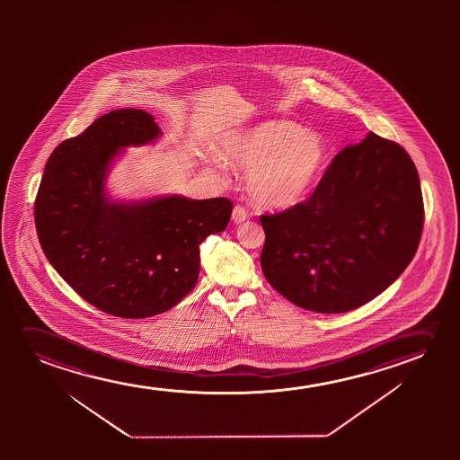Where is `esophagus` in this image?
Here are the masks:
<instances>
[{
	"label": "esophagus",
	"instance_id": "esophagus-1",
	"mask_svg": "<svg viewBox=\"0 0 460 460\" xmlns=\"http://www.w3.org/2000/svg\"><path fill=\"white\" fill-rule=\"evenodd\" d=\"M248 220V212H246V208L243 206H235L233 208V221L234 223H243V221Z\"/></svg>",
	"mask_w": 460,
	"mask_h": 460
}]
</instances>
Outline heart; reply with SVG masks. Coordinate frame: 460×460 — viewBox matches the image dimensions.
<instances>
[{
    "mask_svg": "<svg viewBox=\"0 0 460 460\" xmlns=\"http://www.w3.org/2000/svg\"><path fill=\"white\" fill-rule=\"evenodd\" d=\"M217 149L227 164L250 168L248 191L259 206L269 208L306 201L321 183L328 162L325 138L296 120H264L225 133ZM208 164L226 168L220 157L208 158Z\"/></svg>",
    "mask_w": 460,
    "mask_h": 460,
    "instance_id": "b5f03b06",
    "label": "heart"
}]
</instances>
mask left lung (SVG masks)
I'll list each match as a JSON object with an SVG mask.
<instances>
[{"label": "left lung", "instance_id": "obj_1", "mask_svg": "<svg viewBox=\"0 0 460 460\" xmlns=\"http://www.w3.org/2000/svg\"><path fill=\"white\" fill-rule=\"evenodd\" d=\"M264 277L322 314L358 308L401 277L422 225L421 185L402 146L369 132L333 158L306 201L261 215Z\"/></svg>", "mask_w": 460, "mask_h": 460}]
</instances>
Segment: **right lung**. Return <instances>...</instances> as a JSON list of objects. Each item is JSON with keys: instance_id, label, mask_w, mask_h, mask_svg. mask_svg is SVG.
<instances>
[{"instance_id": "add662e5", "label": "right lung", "mask_w": 460, "mask_h": 460, "mask_svg": "<svg viewBox=\"0 0 460 460\" xmlns=\"http://www.w3.org/2000/svg\"><path fill=\"white\" fill-rule=\"evenodd\" d=\"M154 116L114 110L51 152L34 220L55 270L107 314L145 319L181 302L199 275V245L229 223L226 198L157 196L116 202L105 191L113 158L160 137Z\"/></svg>"}]
</instances>
